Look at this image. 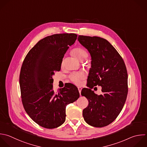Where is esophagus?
<instances>
[{
    "mask_svg": "<svg viewBox=\"0 0 147 147\" xmlns=\"http://www.w3.org/2000/svg\"><path fill=\"white\" fill-rule=\"evenodd\" d=\"M82 90V88L81 87H78V90H79V92L80 94V93H81Z\"/></svg>",
    "mask_w": 147,
    "mask_h": 147,
    "instance_id": "1",
    "label": "esophagus"
}]
</instances>
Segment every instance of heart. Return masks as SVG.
Wrapping results in <instances>:
<instances>
[{
	"label": "heart",
	"mask_w": 147,
	"mask_h": 147,
	"mask_svg": "<svg viewBox=\"0 0 147 147\" xmlns=\"http://www.w3.org/2000/svg\"><path fill=\"white\" fill-rule=\"evenodd\" d=\"M72 53L79 60L82 61L88 57L87 51L83 47H77L74 48L72 51ZM63 62H62L63 64ZM84 78V75L82 73H76L71 74L69 76V79L72 82L76 85L81 84L82 80Z\"/></svg>",
	"instance_id": "b5f03b06"
}]
</instances>
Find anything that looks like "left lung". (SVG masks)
Instances as JSON below:
<instances>
[{"label": "left lung", "instance_id": "8db88e82", "mask_svg": "<svg viewBox=\"0 0 147 147\" xmlns=\"http://www.w3.org/2000/svg\"><path fill=\"white\" fill-rule=\"evenodd\" d=\"M78 40L88 51L92 59L87 88L81 92L88 100L83 116L90 125L104 127L116 119L125 103L128 92L126 65L117 50L106 40L81 35ZM96 85L102 87L103 94L100 96L91 90Z\"/></svg>", "mask_w": 147, "mask_h": 147}]
</instances>
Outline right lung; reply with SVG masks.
Returning <instances> with one entry per match:
<instances>
[{
    "label": "right lung",
    "instance_id": "obj_1",
    "mask_svg": "<svg viewBox=\"0 0 147 147\" xmlns=\"http://www.w3.org/2000/svg\"><path fill=\"white\" fill-rule=\"evenodd\" d=\"M77 37L74 33L46 37L30 50L22 63L20 75L22 102L29 117L43 127L53 129L62 125L66 106L80 96L73 84L57 92L52 84V75L60 70L64 55Z\"/></svg>",
    "mask_w": 147,
    "mask_h": 147
}]
</instances>
